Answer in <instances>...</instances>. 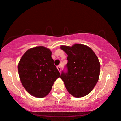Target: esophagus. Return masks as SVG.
Masks as SVG:
<instances>
[{
	"label": "esophagus",
	"instance_id": "34e87169",
	"mask_svg": "<svg viewBox=\"0 0 121 121\" xmlns=\"http://www.w3.org/2000/svg\"><path fill=\"white\" fill-rule=\"evenodd\" d=\"M57 70H59V71L60 72V73L61 70V66H58L57 67Z\"/></svg>",
	"mask_w": 121,
	"mask_h": 121
}]
</instances>
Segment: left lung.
<instances>
[{
	"label": "left lung",
	"mask_w": 121,
	"mask_h": 121,
	"mask_svg": "<svg viewBox=\"0 0 121 121\" xmlns=\"http://www.w3.org/2000/svg\"><path fill=\"white\" fill-rule=\"evenodd\" d=\"M68 55L67 72L60 78L68 92L73 97H84L92 91L98 81L100 64L98 58L89 47L75 44L71 47L61 46Z\"/></svg>",
	"instance_id": "1"
}]
</instances>
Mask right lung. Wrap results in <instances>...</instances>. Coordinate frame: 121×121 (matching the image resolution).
<instances>
[{
  "label": "right lung",
  "mask_w": 121,
  "mask_h": 121,
  "mask_svg": "<svg viewBox=\"0 0 121 121\" xmlns=\"http://www.w3.org/2000/svg\"><path fill=\"white\" fill-rule=\"evenodd\" d=\"M51 54L50 50L45 47H33L24 53L18 64L22 84L27 92L35 97H46L60 76Z\"/></svg>",
  "instance_id": "right-lung-1"
}]
</instances>
